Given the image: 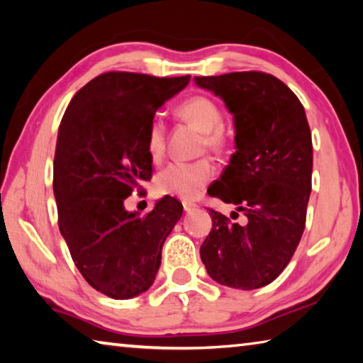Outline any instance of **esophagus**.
<instances>
[{"label":"esophagus","mask_w":363,"mask_h":363,"mask_svg":"<svg viewBox=\"0 0 363 363\" xmlns=\"http://www.w3.org/2000/svg\"><path fill=\"white\" fill-rule=\"evenodd\" d=\"M182 206H184V211H194V210H196V208H199V205L196 203H192V201H184L182 203Z\"/></svg>","instance_id":"34e87169"}]
</instances>
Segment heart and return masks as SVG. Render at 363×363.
Wrapping results in <instances>:
<instances>
[{
	"mask_svg": "<svg viewBox=\"0 0 363 363\" xmlns=\"http://www.w3.org/2000/svg\"><path fill=\"white\" fill-rule=\"evenodd\" d=\"M179 112L192 121L199 130L203 131V147L220 149L225 143L223 130L224 113L216 102L206 96H194L184 101ZM145 147L153 162L162 158L164 152V121L160 116H153L147 128ZM214 177V167L208 160L196 162L169 163L158 171L153 186L158 195L177 196V199L192 200L200 196L208 184Z\"/></svg>",
	"mask_w": 363,
	"mask_h": 363,
	"instance_id": "obj_1",
	"label": "heart"
}]
</instances>
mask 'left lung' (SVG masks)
I'll list each match as a JSON object with an SVG mask.
<instances>
[{
	"instance_id": "1",
	"label": "left lung",
	"mask_w": 363,
	"mask_h": 363,
	"mask_svg": "<svg viewBox=\"0 0 363 363\" xmlns=\"http://www.w3.org/2000/svg\"><path fill=\"white\" fill-rule=\"evenodd\" d=\"M225 102L235 121V153L211 196L237 205L240 225L210 208L213 229L200 256L218 284L255 290L291 261L306 227L312 187V136L303 104L270 73L195 77ZM238 218V213L233 211Z\"/></svg>"
}]
</instances>
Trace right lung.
<instances>
[{"mask_svg": "<svg viewBox=\"0 0 363 363\" xmlns=\"http://www.w3.org/2000/svg\"><path fill=\"white\" fill-rule=\"evenodd\" d=\"M189 82L190 75L101 73L73 96L60 121L52 179L59 229L79 274L108 298L149 290L182 216L168 195L144 218L128 213L125 200L152 177L150 120Z\"/></svg>", "mask_w": 363, "mask_h": 363, "instance_id": "obj_1", "label": "right lung"}]
</instances>
